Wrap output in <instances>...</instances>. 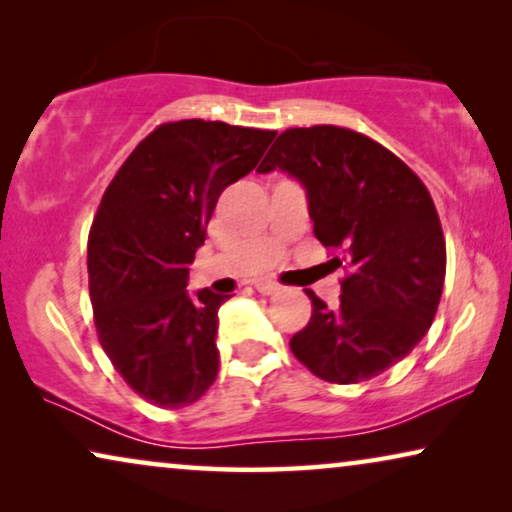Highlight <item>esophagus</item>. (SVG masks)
<instances>
[{
    "instance_id": "esophagus-1",
    "label": "esophagus",
    "mask_w": 512,
    "mask_h": 512,
    "mask_svg": "<svg viewBox=\"0 0 512 512\" xmlns=\"http://www.w3.org/2000/svg\"><path fill=\"white\" fill-rule=\"evenodd\" d=\"M254 286L258 293H263V296H275V293L279 291V284L272 282V279H258Z\"/></svg>"
}]
</instances>
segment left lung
<instances>
[{"mask_svg": "<svg viewBox=\"0 0 512 512\" xmlns=\"http://www.w3.org/2000/svg\"><path fill=\"white\" fill-rule=\"evenodd\" d=\"M272 170L305 188L317 240L352 265L338 307L305 289L312 317L291 338L293 356L335 384L384 373L424 338L443 293L445 237L429 191L382 144L335 125L282 132L256 172Z\"/></svg>", "mask_w": 512, "mask_h": 512, "instance_id": "8db88e82", "label": "left lung"}]
</instances>
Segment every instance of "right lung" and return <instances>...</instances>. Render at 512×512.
I'll return each instance as SVG.
<instances>
[{
  "label": "right lung",
  "mask_w": 512,
  "mask_h": 512,
  "mask_svg": "<svg viewBox=\"0 0 512 512\" xmlns=\"http://www.w3.org/2000/svg\"><path fill=\"white\" fill-rule=\"evenodd\" d=\"M277 132L221 121L165 123L116 172L88 237V286L100 345L128 387L158 408H184L219 373V307L188 293L223 188L258 165Z\"/></svg>",
  "instance_id": "obj_1"
}]
</instances>
